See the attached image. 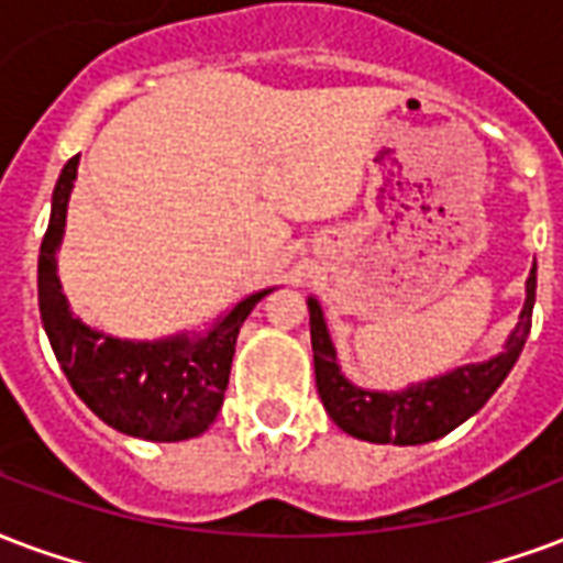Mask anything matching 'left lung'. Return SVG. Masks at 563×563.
<instances>
[{
	"label": "left lung",
	"instance_id": "left-lung-1",
	"mask_svg": "<svg viewBox=\"0 0 563 563\" xmlns=\"http://www.w3.org/2000/svg\"><path fill=\"white\" fill-rule=\"evenodd\" d=\"M537 292V262L526 280V303L519 322L507 336V343L495 357L481 364H462L444 376L427 378L402 390H366L352 385L340 369L334 340L324 322L319 298H307L310 307V343H313L316 387L324 411L336 427L352 439L373 444H427L456 430L460 423L477 415L493 397L507 373L514 369L531 334V310Z\"/></svg>",
	"mask_w": 563,
	"mask_h": 563
}]
</instances>
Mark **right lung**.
Segmentation results:
<instances>
[{
    "mask_svg": "<svg viewBox=\"0 0 563 563\" xmlns=\"http://www.w3.org/2000/svg\"><path fill=\"white\" fill-rule=\"evenodd\" d=\"M77 164L80 154L70 157L56 181L37 256V307L53 355L74 394L112 430L143 441L197 439L223 406L241 324L274 289L241 298L206 331H181L161 340H124L77 319L56 274Z\"/></svg>",
    "mask_w": 563,
    "mask_h": 563,
    "instance_id": "obj_1",
    "label": "right lung"
}]
</instances>
